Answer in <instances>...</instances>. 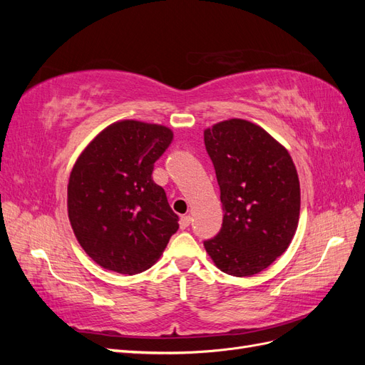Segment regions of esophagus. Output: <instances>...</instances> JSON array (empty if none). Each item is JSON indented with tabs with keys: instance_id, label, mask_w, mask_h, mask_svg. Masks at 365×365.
Wrapping results in <instances>:
<instances>
[{
	"instance_id": "obj_1",
	"label": "esophagus",
	"mask_w": 365,
	"mask_h": 365,
	"mask_svg": "<svg viewBox=\"0 0 365 365\" xmlns=\"http://www.w3.org/2000/svg\"><path fill=\"white\" fill-rule=\"evenodd\" d=\"M190 222H192V217L190 216H181V219H180V228L185 230L187 227L190 225Z\"/></svg>"
}]
</instances>
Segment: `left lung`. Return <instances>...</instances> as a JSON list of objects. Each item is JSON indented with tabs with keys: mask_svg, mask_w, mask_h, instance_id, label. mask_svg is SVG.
<instances>
[{
	"mask_svg": "<svg viewBox=\"0 0 365 365\" xmlns=\"http://www.w3.org/2000/svg\"><path fill=\"white\" fill-rule=\"evenodd\" d=\"M224 208L222 228L204 242L216 267L235 277L268 268L289 247L300 216L292 158L267 130L231 118L204 130Z\"/></svg>",
	"mask_w": 365,
	"mask_h": 365,
	"instance_id": "8db88e82",
	"label": "left lung"
}]
</instances>
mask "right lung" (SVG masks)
Instances as JSON below:
<instances>
[{"label":"right lung","instance_id":"right-lung-1","mask_svg":"<svg viewBox=\"0 0 365 365\" xmlns=\"http://www.w3.org/2000/svg\"><path fill=\"white\" fill-rule=\"evenodd\" d=\"M172 138L165 126L117 121L76 161L68 217L81 247L102 268L128 275L149 269L180 228L164 189L152 180Z\"/></svg>","mask_w":365,"mask_h":365}]
</instances>
